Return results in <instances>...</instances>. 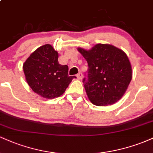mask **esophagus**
Returning a JSON list of instances; mask_svg holds the SVG:
<instances>
[{"label":"esophagus","instance_id":"esophagus-1","mask_svg":"<svg viewBox=\"0 0 153 153\" xmlns=\"http://www.w3.org/2000/svg\"><path fill=\"white\" fill-rule=\"evenodd\" d=\"M76 77H77V78H78V80H81V79L82 78V73H79V74L76 75Z\"/></svg>","mask_w":153,"mask_h":153}]
</instances>
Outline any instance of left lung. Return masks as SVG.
<instances>
[{"mask_svg":"<svg viewBox=\"0 0 153 153\" xmlns=\"http://www.w3.org/2000/svg\"><path fill=\"white\" fill-rule=\"evenodd\" d=\"M78 51L88 65V80L84 78L83 82L91 102L105 106L122 99L132 78L125 52L109 44H97L88 50L78 47Z\"/></svg>","mask_w":153,"mask_h":153,"instance_id":"1","label":"left lung"}]
</instances>
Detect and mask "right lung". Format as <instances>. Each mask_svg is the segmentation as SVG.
<instances>
[{
    "instance_id": "1",
    "label": "right lung",
    "mask_w": 153,
    "mask_h": 153,
    "mask_svg": "<svg viewBox=\"0 0 153 153\" xmlns=\"http://www.w3.org/2000/svg\"><path fill=\"white\" fill-rule=\"evenodd\" d=\"M59 54L52 45L39 47L23 65L26 80L32 91L45 99L60 96L75 76H68V65L59 64Z\"/></svg>"
}]
</instances>
